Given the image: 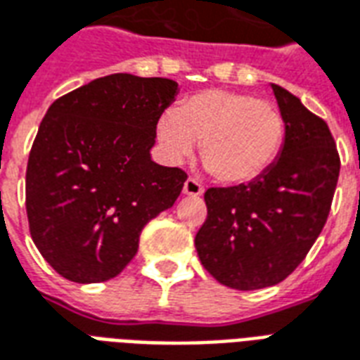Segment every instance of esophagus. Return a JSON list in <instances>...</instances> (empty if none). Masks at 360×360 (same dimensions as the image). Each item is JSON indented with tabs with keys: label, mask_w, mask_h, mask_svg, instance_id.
<instances>
[{
	"label": "esophagus",
	"mask_w": 360,
	"mask_h": 360,
	"mask_svg": "<svg viewBox=\"0 0 360 360\" xmlns=\"http://www.w3.org/2000/svg\"><path fill=\"white\" fill-rule=\"evenodd\" d=\"M183 193L188 194V196H202L204 194V187H202V183L198 179L188 177L185 181V185H183Z\"/></svg>",
	"instance_id": "esophagus-1"
}]
</instances>
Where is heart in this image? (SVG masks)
<instances>
[{
	"label": "heart",
	"mask_w": 360,
	"mask_h": 360,
	"mask_svg": "<svg viewBox=\"0 0 360 360\" xmlns=\"http://www.w3.org/2000/svg\"><path fill=\"white\" fill-rule=\"evenodd\" d=\"M156 133L173 162L188 156L202 141L207 169L223 183L238 185L259 179L273 167L286 139V122L267 101L206 89L185 98L177 110L162 114Z\"/></svg>",
	"instance_id": "b5f03b06"
}]
</instances>
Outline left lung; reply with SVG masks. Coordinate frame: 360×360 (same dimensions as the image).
Masks as SVG:
<instances>
[{
    "mask_svg": "<svg viewBox=\"0 0 360 360\" xmlns=\"http://www.w3.org/2000/svg\"><path fill=\"white\" fill-rule=\"evenodd\" d=\"M271 87L286 122L281 156L259 179L207 188V217L194 238L204 269L234 290L275 286L305 259L340 177L326 122L284 87Z\"/></svg>",
    "mask_w": 360,
    "mask_h": 360,
    "instance_id": "left-lung-1",
    "label": "left lung"
}]
</instances>
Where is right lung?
<instances>
[{"instance_id": "1", "label": "right lung", "mask_w": 360, "mask_h": 360, "mask_svg": "<svg viewBox=\"0 0 360 360\" xmlns=\"http://www.w3.org/2000/svg\"><path fill=\"white\" fill-rule=\"evenodd\" d=\"M177 82L110 74L57 98L26 167L32 240L58 275L91 284L120 275L141 231L173 206L187 181L150 160Z\"/></svg>"}]
</instances>
